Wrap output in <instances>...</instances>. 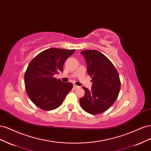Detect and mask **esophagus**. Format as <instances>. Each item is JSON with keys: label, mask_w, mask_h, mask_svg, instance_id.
I'll return each mask as SVG.
<instances>
[{"label": "esophagus", "mask_w": 151, "mask_h": 151, "mask_svg": "<svg viewBox=\"0 0 151 151\" xmlns=\"http://www.w3.org/2000/svg\"><path fill=\"white\" fill-rule=\"evenodd\" d=\"M79 88V86H77V85H74V89H77V88Z\"/></svg>", "instance_id": "esophagus-1"}]
</instances>
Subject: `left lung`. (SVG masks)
Here are the masks:
<instances>
[{"mask_svg": "<svg viewBox=\"0 0 151 151\" xmlns=\"http://www.w3.org/2000/svg\"><path fill=\"white\" fill-rule=\"evenodd\" d=\"M81 53L85 58L92 89L83 87L85 95L79 99L84 110L92 115L103 113L115 103L120 90L118 71L109 59L97 50H87Z\"/></svg>", "mask_w": 151, "mask_h": 151, "instance_id": "1", "label": "left lung"}]
</instances>
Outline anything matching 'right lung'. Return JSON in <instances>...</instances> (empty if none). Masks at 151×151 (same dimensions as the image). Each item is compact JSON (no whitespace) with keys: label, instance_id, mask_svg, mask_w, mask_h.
I'll return each instance as SVG.
<instances>
[{"label":"right lung","instance_id":"1","mask_svg":"<svg viewBox=\"0 0 151 151\" xmlns=\"http://www.w3.org/2000/svg\"><path fill=\"white\" fill-rule=\"evenodd\" d=\"M75 50L51 48L30 62L24 74V84L27 94L36 106L49 111L62 104L73 84L63 83L54 75L63 72L65 61Z\"/></svg>","mask_w":151,"mask_h":151}]
</instances>
